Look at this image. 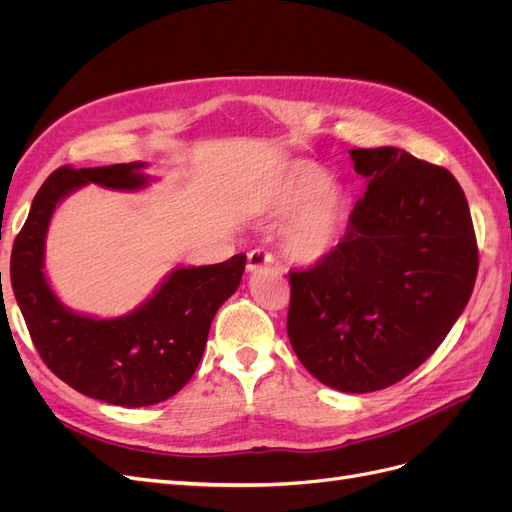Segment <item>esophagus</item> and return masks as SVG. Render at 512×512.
Listing matches in <instances>:
<instances>
[{
    "mask_svg": "<svg viewBox=\"0 0 512 512\" xmlns=\"http://www.w3.org/2000/svg\"><path fill=\"white\" fill-rule=\"evenodd\" d=\"M275 265V258L273 254L265 252L262 247H256L250 254H247V269L250 271H260V269H267Z\"/></svg>",
    "mask_w": 512,
    "mask_h": 512,
    "instance_id": "1",
    "label": "esophagus"
}]
</instances>
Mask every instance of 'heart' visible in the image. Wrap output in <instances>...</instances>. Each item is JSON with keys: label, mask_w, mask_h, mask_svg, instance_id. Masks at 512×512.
I'll return each mask as SVG.
<instances>
[{"label": "heart", "mask_w": 512, "mask_h": 512, "mask_svg": "<svg viewBox=\"0 0 512 512\" xmlns=\"http://www.w3.org/2000/svg\"><path fill=\"white\" fill-rule=\"evenodd\" d=\"M256 203L267 215L290 213L282 232L290 258L318 262L337 245L348 200L320 164L294 158L277 166L260 183Z\"/></svg>", "instance_id": "heart-1"}]
</instances>
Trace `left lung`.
Masks as SVG:
<instances>
[{
    "instance_id": "8db88e82",
    "label": "left lung",
    "mask_w": 512,
    "mask_h": 512,
    "mask_svg": "<svg viewBox=\"0 0 512 512\" xmlns=\"http://www.w3.org/2000/svg\"><path fill=\"white\" fill-rule=\"evenodd\" d=\"M350 158L367 190L333 252L290 271L286 329L314 378L371 393L444 342L474 290L478 247L466 194L446 168L397 147Z\"/></svg>"
}]
</instances>
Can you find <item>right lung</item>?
Returning a JSON list of instances; mask_svg holds the SVG:
<instances>
[{
  "instance_id": "right-lung-1",
  "label": "right lung",
  "mask_w": 512,
  "mask_h": 512,
  "mask_svg": "<svg viewBox=\"0 0 512 512\" xmlns=\"http://www.w3.org/2000/svg\"><path fill=\"white\" fill-rule=\"evenodd\" d=\"M145 166L57 168L38 190L10 258L14 297L46 367L74 391L123 408L160 404L188 384L215 312L245 271V254L218 265L177 267L134 312L108 320L76 314L57 299L44 275L46 230L57 205L87 183L143 190L151 181Z\"/></svg>"
}]
</instances>
